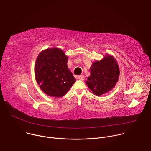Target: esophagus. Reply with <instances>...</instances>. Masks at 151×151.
<instances>
[{
    "instance_id": "34e87169",
    "label": "esophagus",
    "mask_w": 151,
    "mask_h": 151,
    "mask_svg": "<svg viewBox=\"0 0 151 151\" xmlns=\"http://www.w3.org/2000/svg\"><path fill=\"white\" fill-rule=\"evenodd\" d=\"M78 78L79 79V80H81V81H83L85 79V78H84V76L83 75H79Z\"/></svg>"
}]
</instances>
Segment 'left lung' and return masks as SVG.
<instances>
[{
  "label": "left lung",
  "instance_id": "8db88e82",
  "mask_svg": "<svg viewBox=\"0 0 151 151\" xmlns=\"http://www.w3.org/2000/svg\"><path fill=\"white\" fill-rule=\"evenodd\" d=\"M91 75L86 84L94 94L101 96L111 90L117 83L119 70L116 60L110 55H106L100 61L93 63Z\"/></svg>",
  "mask_w": 151,
  "mask_h": 151
}]
</instances>
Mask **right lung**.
Listing matches in <instances>:
<instances>
[{
	"label": "right lung",
	"instance_id": "right-lung-1",
	"mask_svg": "<svg viewBox=\"0 0 151 151\" xmlns=\"http://www.w3.org/2000/svg\"><path fill=\"white\" fill-rule=\"evenodd\" d=\"M68 59L57 48L44 50L38 55L35 69L36 80L46 94L63 97L75 82L76 79L68 68Z\"/></svg>",
	"mask_w": 151,
	"mask_h": 151
}]
</instances>
